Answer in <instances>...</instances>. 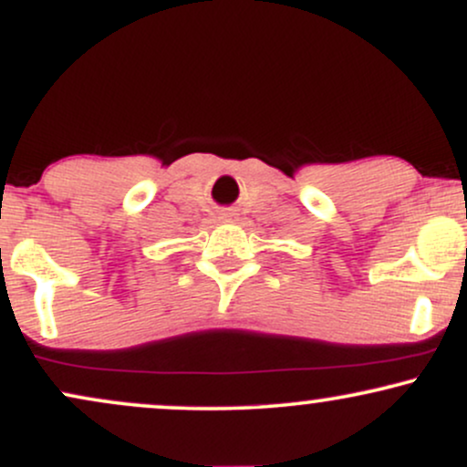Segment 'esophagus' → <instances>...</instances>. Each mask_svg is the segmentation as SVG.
I'll return each mask as SVG.
<instances>
[{
    "mask_svg": "<svg viewBox=\"0 0 467 467\" xmlns=\"http://www.w3.org/2000/svg\"><path fill=\"white\" fill-rule=\"evenodd\" d=\"M234 217V213H230V211H226V213H222V215H219V219H222V222H230V219Z\"/></svg>",
    "mask_w": 467,
    "mask_h": 467,
    "instance_id": "obj_1",
    "label": "esophagus"
}]
</instances>
